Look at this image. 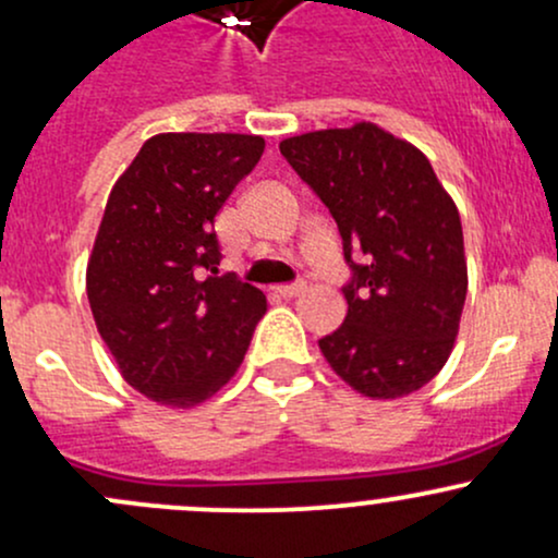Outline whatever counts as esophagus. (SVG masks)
<instances>
[{
    "instance_id": "obj_1",
    "label": "esophagus",
    "mask_w": 558,
    "mask_h": 558,
    "mask_svg": "<svg viewBox=\"0 0 558 558\" xmlns=\"http://www.w3.org/2000/svg\"><path fill=\"white\" fill-rule=\"evenodd\" d=\"M304 289H307V283H304V280H296V283L280 286L278 293L286 299H293V296H299V293H304Z\"/></svg>"
}]
</instances>
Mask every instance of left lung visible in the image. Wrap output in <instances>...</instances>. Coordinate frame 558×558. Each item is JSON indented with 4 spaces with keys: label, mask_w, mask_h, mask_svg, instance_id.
Listing matches in <instances>:
<instances>
[{
    "label": "left lung",
    "mask_w": 558,
    "mask_h": 558,
    "mask_svg": "<svg viewBox=\"0 0 558 558\" xmlns=\"http://www.w3.org/2000/svg\"><path fill=\"white\" fill-rule=\"evenodd\" d=\"M280 153L336 219L349 267L347 317L320 352L365 397L421 389L448 363L466 302L456 204L424 153L368 121L289 137Z\"/></svg>",
    "instance_id": "obj_1"
}]
</instances>
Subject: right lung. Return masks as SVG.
<instances>
[{"label":"right lung","mask_w":558,"mask_h":558,"mask_svg":"<svg viewBox=\"0 0 558 558\" xmlns=\"http://www.w3.org/2000/svg\"><path fill=\"white\" fill-rule=\"evenodd\" d=\"M262 153L254 134H156L110 190L89 307L121 376L161 405H198L225 387L267 312L259 289L217 272L214 232Z\"/></svg>","instance_id":"1"}]
</instances>
